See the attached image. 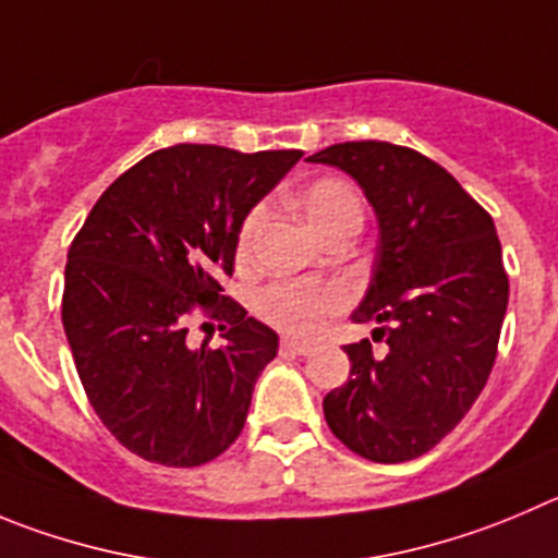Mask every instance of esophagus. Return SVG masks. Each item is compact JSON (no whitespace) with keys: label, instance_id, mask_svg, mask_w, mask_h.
<instances>
[{"label":"esophagus","instance_id":"34e87169","mask_svg":"<svg viewBox=\"0 0 558 558\" xmlns=\"http://www.w3.org/2000/svg\"><path fill=\"white\" fill-rule=\"evenodd\" d=\"M280 352H283V355H311V352H314V343L296 341V338L286 336L283 341H280Z\"/></svg>","mask_w":558,"mask_h":558}]
</instances>
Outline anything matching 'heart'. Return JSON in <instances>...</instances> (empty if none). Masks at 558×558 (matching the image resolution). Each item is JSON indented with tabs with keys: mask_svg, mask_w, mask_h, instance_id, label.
Instances as JSON below:
<instances>
[{
	"mask_svg": "<svg viewBox=\"0 0 558 558\" xmlns=\"http://www.w3.org/2000/svg\"><path fill=\"white\" fill-rule=\"evenodd\" d=\"M300 206L319 236H327L330 231L341 226L361 228L363 222V203L355 186L343 179H316L300 195ZM267 211L262 206L253 208L244 217L239 228V258H247L253 253V244L262 233ZM347 300L338 286L330 283H303V280H283V283L269 286L258 300V308L272 325L283 327L291 332H314L322 325L327 314L338 311Z\"/></svg>",
	"mask_w": 558,
	"mask_h": 558,
	"instance_id": "1",
	"label": "heart"
}]
</instances>
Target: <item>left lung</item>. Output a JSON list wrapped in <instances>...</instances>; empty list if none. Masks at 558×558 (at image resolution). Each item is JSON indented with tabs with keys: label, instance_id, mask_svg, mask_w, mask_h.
<instances>
[{
	"label": "left lung",
	"instance_id": "obj_1",
	"mask_svg": "<svg viewBox=\"0 0 558 558\" xmlns=\"http://www.w3.org/2000/svg\"><path fill=\"white\" fill-rule=\"evenodd\" d=\"M361 184L379 226L372 283L352 322H377L343 347L350 379L325 397L347 449L408 462L435 449L471 410L496 363L509 278L493 217L437 161L402 145L338 143L308 156Z\"/></svg>",
	"mask_w": 558,
	"mask_h": 558
}]
</instances>
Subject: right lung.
Returning a JSON list of instances; mask_svg holds the SVG:
<instances>
[{"label":"right lung","mask_w":558,"mask_h":558,"mask_svg":"<svg viewBox=\"0 0 558 558\" xmlns=\"http://www.w3.org/2000/svg\"><path fill=\"white\" fill-rule=\"evenodd\" d=\"M303 150L173 145L107 186L68 250L62 327L101 424L168 468L220 457L242 432L278 332L222 294L239 228ZM201 304L223 322L217 351L185 343Z\"/></svg>","instance_id":"right-lung-1"}]
</instances>
